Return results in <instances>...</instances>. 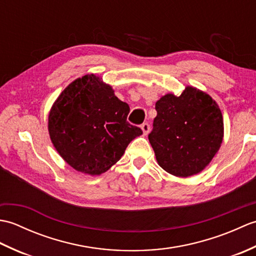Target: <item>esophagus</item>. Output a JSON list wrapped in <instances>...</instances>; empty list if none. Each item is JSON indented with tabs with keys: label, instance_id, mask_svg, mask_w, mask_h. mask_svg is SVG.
I'll return each instance as SVG.
<instances>
[{
	"label": "esophagus",
	"instance_id": "esophagus-1",
	"mask_svg": "<svg viewBox=\"0 0 256 256\" xmlns=\"http://www.w3.org/2000/svg\"><path fill=\"white\" fill-rule=\"evenodd\" d=\"M140 128H142L144 135H148L150 133V124L148 123H143L142 125H140Z\"/></svg>",
	"mask_w": 256,
	"mask_h": 256
}]
</instances>
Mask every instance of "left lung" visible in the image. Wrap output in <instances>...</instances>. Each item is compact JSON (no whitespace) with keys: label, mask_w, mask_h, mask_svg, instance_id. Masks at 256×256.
I'll return each mask as SVG.
<instances>
[{"label":"left lung","mask_w":256,"mask_h":256,"mask_svg":"<svg viewBox=\"0 0 256 256\" xmlns=\"http://www.w3.org/2000/svg\"><path fill=\"white\" fill-rule=\"evenodd\" d=\"M157 116L148 134L158 165L177 177L204 170L224 140V118L212 98L194 86L156 102Z\"/></svg>","instance_id":"obj_1"}]
</instances>
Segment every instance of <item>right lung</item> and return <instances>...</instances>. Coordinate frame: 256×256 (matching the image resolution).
<instances>
[{
  "instance_id": "add662e5",
  "label": "right lung",
  "mask_w": 256,
  "mask_h": 256,
  "mask_svg": "<svg viewBox=\"0 0 256 256\" xmlns=\"http://www.w3.org/2000/svg\"><path fill=\"white\" fill-rule=\"evenodd\" d=\"M130 106L96 74L72 81L52 106L48 131L55 148L76 170L100 175L121 158L142 130L126 118Z\"/></svg>"
}]
</instances>
